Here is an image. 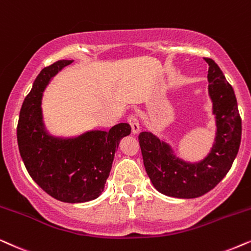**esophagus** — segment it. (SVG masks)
<instances>
[{
    "label": "esophagus",
    "instance_id": "1",
    "mask_svg": "<svg viewBox=\"0 0 251 251\" xmlns=\"http://www.w3.org/2000/svg\"><path fill=\"white\" fill-rule=\"evenodd\" d=\"M127 122L129 123V125H131L132 132L134 133V134H138V133L140 132V129H141V127H140V123H139L138 117L134 116V115L128 116Z\"/></svg>",
    "mask_w": 251,
    "mask_h": 251
}]
</instances>
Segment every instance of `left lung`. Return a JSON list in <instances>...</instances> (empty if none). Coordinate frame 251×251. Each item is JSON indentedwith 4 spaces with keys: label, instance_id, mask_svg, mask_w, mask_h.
Segmentation results:
<instances>
[{
    "label": "left lung",
    "instance_id": "8db88e82",
    "mask_svg": "<svg viewBox=\"0 0 251 251\" xmlns=\"http://www.w3.org/2000/svg\"><path fill=\"white\" fill-rule=\"evenodd\" d=\"M204 59L209 64L208 93L217 127L208 155L199 162H187L151 132L139 135L150 181L159 193L171 198L195 199L215 188L229 171L241 142V117L234 91L215 61Z\"/></svg>",
    "mask_w": 251,
    "mask_h": 251
}]
</instances>
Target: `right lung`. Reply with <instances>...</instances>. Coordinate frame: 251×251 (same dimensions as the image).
<instances>
[{"mask_svg": "<svg viewBox=\"0 0 251 251\" xmlns=\"http://www.w3.org/2000/svg\"><path fill=\"white\" fill-rule=\"evenodd\" d=\"M73 61L47 66L33 82L23 102L17 126L19 152L32 179L53 199L83 203L98 199L104 190L116 150L131 126L120 123L106 131L93 129L73 138L53 136L42 115L43 92L62 69Z\"/></svg>", "mask_w": 251, "mask_h": 251, "instance_id": "add662e5", "label": "right lung"}]
</instances>
